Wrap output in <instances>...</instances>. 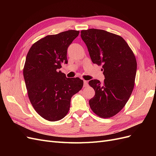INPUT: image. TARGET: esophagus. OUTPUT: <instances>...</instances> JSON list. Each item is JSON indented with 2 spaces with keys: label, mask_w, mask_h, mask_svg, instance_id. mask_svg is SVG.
Wrapping results in <instances>:
<instances>
[{
  "label": "esophagus",
  "mask_w": 156,
  "mask_h": 156,
  "mask_svg": "<svg viewBox=\"0 0 156 156\" xmlns=\"http://www.w3.org/2000/svg\"><path fill=\"white\" fill-rule=\"evenodd\" d=\"M83 82H84V87H87V86H88V81H86V80H84Z\"/></svg>",
  "instance_id": "1"
}]
</instances>
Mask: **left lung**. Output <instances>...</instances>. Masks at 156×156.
Returning <instances> with one entry per match:
<instances>
[{"label":"left lung","mask_w":156,"mask_h":156,"mask_svg":"<svg viewBox=\"0 0 156 156\" xmlns=\"http://www.w3.org/2000/svg\"><path fill=\"white\" fill-rule=\"evenodd\" d=\"M94 64L102 66L103 83L94 79L88 82L95 91L89 105L95 114L103 119L111 118L124 108L133 91L136 61L127 42L107 31L90 29L81 31Z\"/></svg>","instance_id":"8db88e82"}]
</instances>
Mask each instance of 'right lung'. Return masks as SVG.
<instances>
[{
    "label": "right lung",
    "mask_w": 156,
    "mask_h": 156,
    "mask_svg": "<svg viewBox=\"0 0 156 156\" xmlns=\"http://www.w3.org/2000/svg\"><path fill=\"white\" fill-rule=\"evenodd\" d=\"M79 34L70 30L48 35L35 42L27 53L23 76L28 96L37 114L48 121L65 117L71 98L83 88V80L67 78L58 71L62 63H68V48Z\"/></svg>",
    "instance_id": "1"
}]
</instances>
